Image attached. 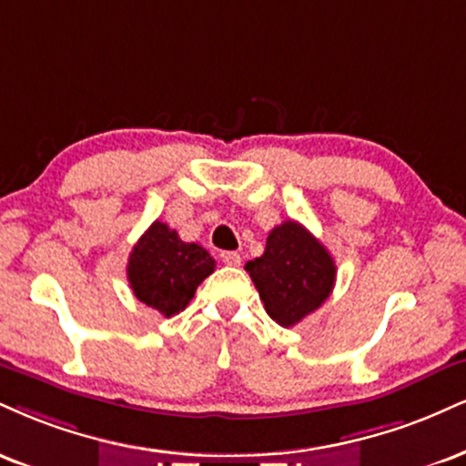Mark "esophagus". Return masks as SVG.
I'll return each instance as SVG.
<instances>
[{
    "label": "esophagus",
    "instance_id": "1",
    "mask_svg": "<svg viewBox=\"0 0 466 466\" xmlns=\"http://www.w3.org/2000/svg\"><path fill=\"white\" fill-rule=\"evenodd\" d=\"M221 262H226L229 267H238L240 254H237V251H221Z\"/></svg>",
    "mask_w": 466,
    "mask_h": 466
}]
</instances>
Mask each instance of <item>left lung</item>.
I'll use <instances>...</instances> for the list:
<instances>
[{
    "label": "left lung",
    "instance_id": "8db88e82",
    "mask_svg": "<svg viewBox=\"0 0 466 466\" xmlns=\"http://www.w3.org/2000/svg\"><path fill=\"white\" fill-rule=\"evenodd\" d=\"M245 268L265 301L267 315L282 328H293L315 312L336 282L334 258L293 218L268 232L265 254Z\"/></svg>",
    "mask_w": 466,
    "mask_h": 466
}]
</instances>
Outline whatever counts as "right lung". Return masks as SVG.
<instances>
[{
  "mask_svg": "<svg viewBox=\"0 0 466 466\" xmlns=\"http://www.w3.org/2000/svg\"><path fill=\"white\" fill-rule=\"evenodd\" d=\"M212 271L215 260L208 251L184 243L176 229L160 221L151 223L127 260V282L137 299L165 317L182 312Z\"/></svg>",
  "mask_w": 466,
  "mask_h": 466,
  "instance_id": "obj_1",
  "label": "right lung"
}]
</instances>
